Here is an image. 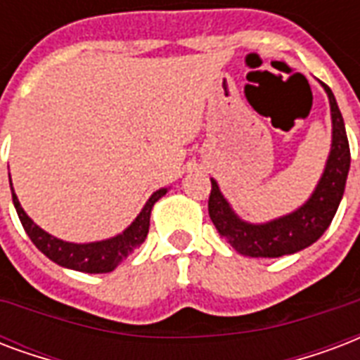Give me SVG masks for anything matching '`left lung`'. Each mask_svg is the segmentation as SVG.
<instances>
[{
    "mask_svg": "<svg viewBox=\"0 0 360 360\" xmlns=\"http://www.w3.org/2000/svg\"><path fill=\"white\" fill-rule=\"evenodd\" d=\"M330 100L332 112V150L324 167L317 190L313 191L304 207L279 220L267 224H247L239 220L228 201L218 190V184L210 178L212 190L209 195V214L218 233L239 254L252 258H279L309 247L330 226L340 201L344 197L345 180L349 172L351 153L342 112L336 104L330 87L324 85Z\"/></svg>",
    "mask_w": 360,
    "mask_h": 360,
    "instance_id": "1",
    "label": "left lung"
}]
</instances>
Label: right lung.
Returning <instances> with one entry per match:
<instances>
[{
  "instance_id": "add662e5",
  "label": "right lung",
  "mask_w": 360,
  "mask_h": 360,
  "mask_svg": "<svg viewBox=\"0 0 360 360\" xmlns=\"http://www.w3.org/2000/svg\"><path fill=\"white\" fill-rule=\"evenodd\" d=\"M11 193H13V202H15L16 214H18V218L22 221L24 231L28 233L32 243L47 256L49 260H53L55 264H58L62 267L75 269V271L110 273L121 262L125 260L134 248L140 247L144 243V239L148 237V229H150L151 207L155 205V201H159L167 193V188H161V190L155 191L148 199L142 212L136 216V220L132 221L123 233L117 235V237H112V239H106V241L87 243V245L66 243L62 241V239H56L53 235H49L47 231H43L24 212L20 202L16 199L15 191H13V186H11Z\"/></svg>"
}]
</instances>
